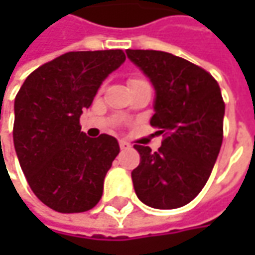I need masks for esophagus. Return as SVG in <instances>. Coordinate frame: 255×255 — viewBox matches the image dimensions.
Returning <instances> with one entry per match:
<instances>
[{"mask_svg":"<svg viewBox=\"0 0 255 255\" xmlns=\"http://www.w3.org/2000/svg\"><path fill=\"white\" fill-rule=\"evenodd\" d=\"M119 146H121V149L122 150H129L132 146H130V143H128L126 140H119Z\"/></svg>","mask_w":255,"mask_h":255,"instance_id":"1","label":"esophagus"}]
</instances>
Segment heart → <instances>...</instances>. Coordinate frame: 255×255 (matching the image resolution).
I'll use <instances>...</instances> for the list:
<instances>
[{
  "instance_id": "heart-1",
  "label": "heart",
  "mask_w": 255,
  "mask_h": 255,
  "mask_svg": "<svg viewBox=\"0 0 255 255\" xmlns=\"http://www.w3.org/2000/svg\"><path fill=\"white\" fill-rule=\"evenodd\" d=\"M140 81H142V79H132L130 82H140Z\"/></svg>"
}]
</instances>
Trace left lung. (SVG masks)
Masks as SVG:
<instances>
[{"label":"left lung","instance_id":"obj_1","mask_svg":"<svg viewBox=\"0 0 255 255\" xmlns=\"http://www.w3.org/2000/svg\"><path fill=\"white\" fill-rule=\"evenodd\" d=\"M126 55L152 82L156 98L150 125L163 133L157 152L134 144L140 154L132 171L136 196L153 209L186 206L207 183L220 152V86L203 68L169 52L128 49Z\"/></svg>","mask_w":255,"mask_h":255}]
</instances>
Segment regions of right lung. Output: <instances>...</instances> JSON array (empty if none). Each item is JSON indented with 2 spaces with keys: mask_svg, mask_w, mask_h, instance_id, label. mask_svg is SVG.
I'll list each match as a JSON object with an SVG mask.
<instances>
[{
  "mask_svg": "<svg viewBox=\"0 0 255 255\" xmlns=\"http://www.w3.org/2000/svg\"><path fill=\"white\" fill-rule=\"evenodd\" d=\"M125 59L121 49L68 52L35 69L16 93L15 152L31 190L52 210L82 213L102 197L119 143L86 136L79 118Z\"/></svg>",
  "mask_w": 255,
  "mask_h": 255,
  "instance_id": "1",
  "label": "right lung"
}]
</instances>
